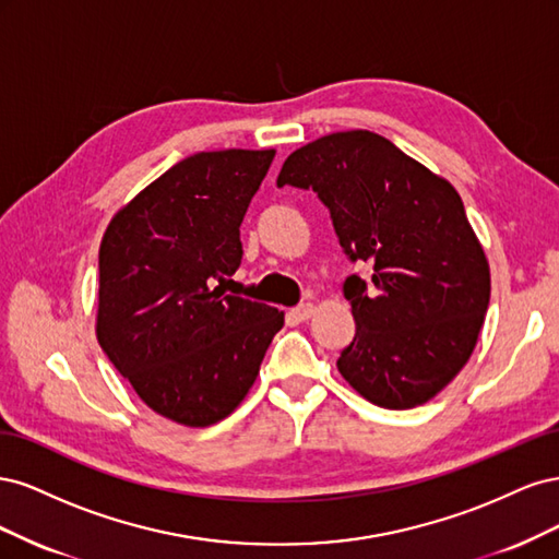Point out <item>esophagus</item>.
<instances>
[{
  "mask_svg": "<svg viewBox=\"0 0 559 559\" xmlns=\"http://www.w3.org/2000/svg\"><path fill=\"white\" fill-rule=\"evenodd\" d=\"M286 314H289V319L296 321V324H302V321H308L314 314V306H312V302H302V306L289 310Z\"/></svg>",
  "mask_w": 559,
  "mask_h": 559,
  "instance_id": "34e87169",
  "label": "esophagus"
}]
</instances>
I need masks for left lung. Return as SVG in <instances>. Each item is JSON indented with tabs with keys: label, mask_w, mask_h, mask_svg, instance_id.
Listing matches in <instances>:
<instances>
[{
	"label": "left lung",
	"mask_w": 559,
	"mask_h": 559,
	"mask_svg": "<svg viewBox=\"0 0 559 559\" xmlns=\"http://www.w3.org/2000/svg\"><path fill=\"white\" fill-rule=\"evenodd\" d=\"M284 183L314 191L345 257L373 265L368 282L343 284L357 333L341 376L389 411L433 399L468 361L489 306V265L460 193L370 130L300 146Z\"/></svg>",
	"instance_id": "1"
}]
</instances>
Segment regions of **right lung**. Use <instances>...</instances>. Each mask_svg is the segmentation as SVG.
<instances>
[{"label":"right lung","mask_w":559,"mask_h":559,"mask_svg":"<svg viewBox=\"0 0 559 559\" xmlns=\"http://www.w3.org/2000/svg\"><path fill=\"white\" fill-rule=\"evenodd\" d=\"M273 158V148L183 158L111 218L99 245L97 343L148 408L179 425L210 427L238 408L284 324L277 308L224 294Z\"/></svg>","instance_id":"right-lung-1"}]
</instances>
